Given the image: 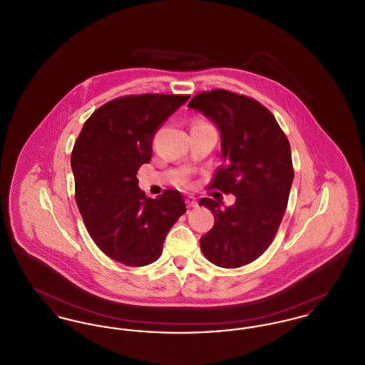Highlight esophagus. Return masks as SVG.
Returning a JSON list of instances; mask_svg holds the SVG:
<instances>
[{
	"mask_svg": "<svg viewBox=\"0 0 365 365\" xmlns=\"http://www.w3.org/2000/svg\"><path fill=\"white\" fill-rule=\"evenodd\" d=\"M186 204H187L189 208H195L197 207V201L192 197H187L186 198Z\"/></svg>",
	"mask_w": 365,
	"mask_h": 365,
	"instance_id": "1",
	"label": "esophagus"
}]
</instances>
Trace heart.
Instances as JSON below:
<instances>
[{
    "mask_svg": "<svg viewBox=\"0 0 365 365\" xmlns=\"http://www.w3.org/2000/svg\"><path fill=\"white\" fill-rule=\"evenodd\" d=\"M194 124H208V123L204 122V120H197Z\"/></svg>",
    "mask_w": 365,
    "mask_h": 365,
    "instance_id": "heart-1",
    "label": "heart"
}]
</instances>
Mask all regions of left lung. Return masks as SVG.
I'll list each match as a JSON object with an SVG mask.
<instances>
[{"label":"left lung","instance_id":"left-lung-1","mask_svg":"<svg viewBox=\"0 0 365 365\" xmlns=\"http://www.w3.org/2000/svg\"><path fill=\"white\" fill-rule=\"evenodd\" d=\"M189 106L212 119L222 135L225 163L209 189L234 194L232 207L201 198L215 226L201 237L204 256L222 268L259 259L272 243L294 179L289 139L274 115L259 101L225 88L195 94Z\"/></svg>","mask_w":365,"mask_h":365}]
</instances>
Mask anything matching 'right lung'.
<instances>
[{"label":"right lung","instance_id":"add662e5","mask_svg":"<svg viewBox=\"0 0 365 365\" xmlns=\"http://www.w3.org/2000/svg\"><path fill=\"white\" fill-rule=\"evenodd\" d=\"M189 97L146 93L115 98L93 112L75 140V201L91 240L112 260L128 267L155 262L186 212L178 190L146 197L137 173L152 158L160 125Z\"/></svg>","mask_w":365,"mask_h":365}]
</instances>
